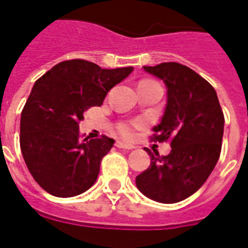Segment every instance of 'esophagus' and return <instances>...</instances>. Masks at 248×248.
I'll return each instance as SVG.
<instances>
[{
	"mask_svg": "<svg viewBox=\"0 0 248 248\" xmlns=\"http://www.w3.org/2000/svg\"><path fill=\"white\" fill-rule=\"evenodd\" d=\"M115 146L118 148H124V150H134L135 148V146H133V144H129V143H124V142H117L115 143Z\"/></svg>",
	"mask_w": 248,
	"mask_h": 248,
	"instance_id": "34e87169",
	"label": "esophagus"
}]
</instances>
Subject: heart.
<instances>
[{
  "label": "heart",
  "instance_id": "1",
  "mask_svg": "<svg viewBox=\"0 0 248 248\" xmlns=\"http://www.w3.org/2000/svg\"><path fill=\"white\" fill-rule=\"evenodd\" d=\"M142 81H150V80H142ZM142 126V121H129V122H121V124H117V130L122 137L129 138L133 135L134 130L140 129Z\"/></svg>",
  "mask_w": 248,
  "mask_h": 248
}]
</instances>
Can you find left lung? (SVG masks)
I'll use <instances>...</instances> for the list:
<instances>
[{
	"instance_id": "8db88e82",
	"label": "left lung",
	"mask_w": 248,
	"mask_h": 248,
	"mask_svg": "<svg viewBox=\"0 0 248 248\" xmlns=\"http://www.w3.org/2000/svg\"><path fill=\"white\" fill-rule=\"evenodd\" d=\"M143 68L166 82V111L151 139L172 150L160 156L144 148L151 164L135 181L148 199L179 202L197 192L217 164L225 117L214 88L193 69L175 62Z\"/></svg>"
}]
</instances>
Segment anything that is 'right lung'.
Here are the masks:
<instances>
[{
  "label": "right lung",
  "instance_id": "add662e5",
  "mask_svg": "<svg viewBox=\"0 0 248 248\" xmlns=\"http://www.w3.org/2000/svg\"><path fill=\"white\" fill-rule=\"evenodd\" d=\"M133 69H102L72 59L36 80L22 110L19 143L31 176L46 192L73 197L96 183L101 160L114 139H81L78 122L85 110L102 105L108 92Z\"/></svg>",
  "mask_w": 248,
  "mask_h": 248
}]
</instances>
